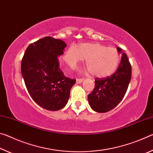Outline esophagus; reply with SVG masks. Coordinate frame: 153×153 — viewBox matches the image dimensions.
<instances>
[{
    "mask_svg": "<svg viewBox=\"0 0 153 153\" xmlns=\"http://www.w3.org/2000/svg\"><path fill=\"white\" fill-rule=\"evenodd\" d=\"M83 81H84V78H77L76 79V82L77 84H80V83H82Z\"/></svg>",
    "mask_w": 153,
    "mask_h": 153,
    "instance_id": "esophagus-1",
    "label": "esophagus"
}]
</instances>
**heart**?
<instances>
[{"label":"heart","instance_id":"b5f03b06","mask_svg":"<svg viewBox=\"0 0 153 153\" xmlns=\"http://www.w3.org/2000/svg\"><path fill=\"white\" fill-rule=\"evenodd\" d=\"M84 59H86V66L92 76L105 77L117 70L121 56L114 47L98 43H85L79 45L78 48L74 45L69 46L62 61L71 68H75Z\"/></svg>","mask_w":153,"mask_h":153}]
</instances>
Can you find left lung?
<instances>
[{"label":"left lung","mask_w":153,"mask_h":153,"mask_svg":"<svg viewBox=\"0 0 153 153\" xmlns=\"http://www.w3.org/2000/svg\"><path fill=\"white\" fill-rule=\"evenodd\" d=\"M122 53L121 63L115 73L107 77L95 79V88L88 96L90 106L98 113H105L117 107L125 96L131 77V67L126 54Z\"/></svg>","instance_id":"8db88e82"}]
</instances>
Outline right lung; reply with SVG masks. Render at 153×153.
Segmentation results:
<instances>
[{
    "instance_id": "right-lung-1",
    "label": "right lung",
    "mask_w": 153,
    "mask_h": 153,
    "mask_svg": "<svg viewBox=\"0 0 153 153\" xmlns=\"http://www.w3.org/2000/svg\"><path fill=\"white\" fill-rule=\"evenodd\" d=\"M67 45L46 36L30 44L22 60L21 71L27 90L36 103L49 111H58L68 102L76 79L64 76L57 56Z\"/></svg>"
}]
</instances>
